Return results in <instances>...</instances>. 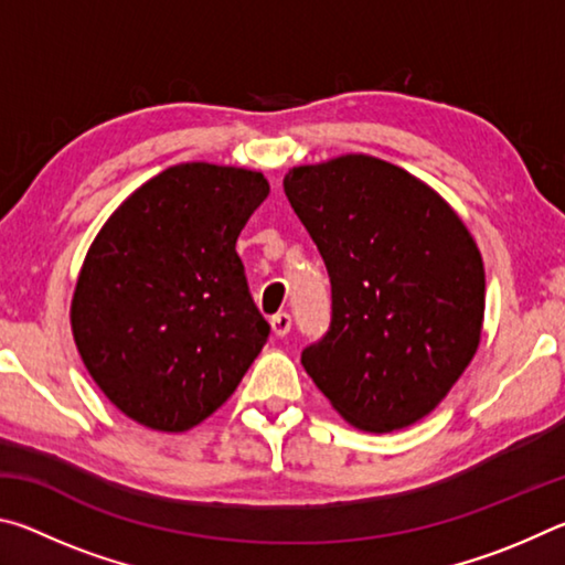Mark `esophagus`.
<instances>
[{"label":"esophagus","mask_w":565,"mask_h":565,"mask_svg":"<svg viewBox=\"0 0 565 565\" xmlns=\"http://www.w3.org/2000/svg\"><path fill=\"white\" fill-rule=\"evenodd\" d=\"M271 331H274V337H286V333L291 331V317L286 311H281V313H274L271 317Z\"/></svg>","instance_id":"obj_1"}]
</instances>
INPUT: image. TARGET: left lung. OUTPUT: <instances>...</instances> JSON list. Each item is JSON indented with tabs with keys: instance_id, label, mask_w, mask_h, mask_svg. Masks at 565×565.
I'll use <instances>...</instances> for the list:
<instances>
[{
	"instance_id": "1",
	"label": "left lung",
	"mask_w": 565,
	"mask_h": 565,
	"mask_svg": "<svg viewBox=\"0 0 565 565\" xmlns=\"http://www.w3.org/2000/svg\"><path fill=\"white\" fill-rule=\"evenodd\" d=\"M284 191L331 279V323L303 349L306 374L361 431L416 424L481 341L473 236L431 186L376 157L294 167Z\"/></svg>"
}]
</instances>
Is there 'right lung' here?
<instances>
[{
  "instance_id": "obj_1",
  "label": "right lung",
  "mask_w": 565,
  "mask_h": 565,
  "mask_svg": "<svg viewBox=\"0 0 565 565\" xmlns=\"http://www.w3.org/2000/svg\"><path fill=\"white\" fill-rule=\"evenodd\" d=\"M269 196L259 171L204 161L161 171L114 212L76 279L82 361L121 414L186 431L234 394L271 327L236 238Z\"/></svg>"
}]
</instances>
